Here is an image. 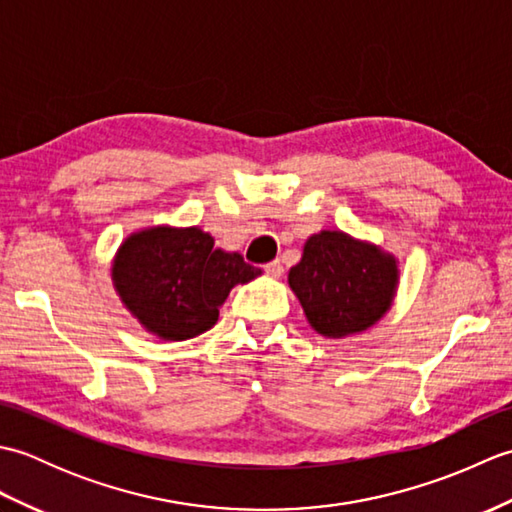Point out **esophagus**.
Returning a JSON list of instances; mask_svg holds the SVG:
<instances>
[{
	"label": "esophagus",
	"instance_id": "1",
	"mask_svg": "<svg viewBox=\"0 0 512 512\" xmlns=\"http://www.w3.org/2000/svg\"><path fill=\"white\" fill-rule=\"evenodd\" d=\"M266 273L270 275V277H281L284 275V264L279 262V259H275V262H270V264H266Z\"/></svg>",
	"mask_w": 512,
	"mask_h": 512
}]
</instances>
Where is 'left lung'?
<instances>
[{
	"label": "left lung",
	"mask_w": 512,
	"mask_h": 512,
	"mask_svg": "<svg viewBox=\"0 0 512 512\" xmlns=\"http://www.w3.org/2000/svg\"><path fill=\"white\" fill-rule=\"evenodd\" d=\"M288 284L306 319L328 339L358 334L391 308L398 286L396 257L343 231H321L303 246Z\"/></svg>",
	"instance_id": "left-lung-1"
}]
</instances>
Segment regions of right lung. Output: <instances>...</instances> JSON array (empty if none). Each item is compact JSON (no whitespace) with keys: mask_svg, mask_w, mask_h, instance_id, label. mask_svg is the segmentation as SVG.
Segmentation results:
<instances>
[{"mask_svg":"<svg viewBox=\"0 0 512 512\" xmlns=\"http://www.w3.org/2000/svg\"><path fill=\"white\" fill-rule=\"evenodd\" d=\"M262 270L215 248L198 226H151L118 248L112 279L125 308L158 339L187 341L211 330L228 292Z\"/></svg>","mask_w":512,"mask_h":512,"instance_id":"add662e5","label":"right lung"}]
</instances>
